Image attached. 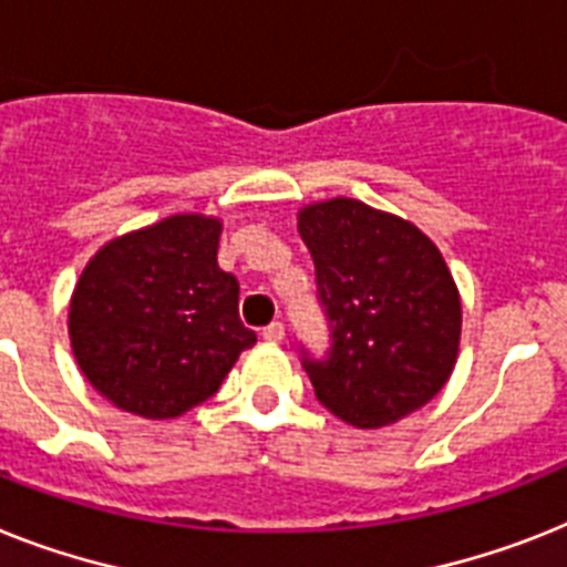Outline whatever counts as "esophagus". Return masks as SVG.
Here are the masks:
<instances>
[{"mask_svg":"<svg viewBox=\"0 0 567 567\" xmlns=\"http://www.w3.org/2000/svg\"><path fill=\"white\" fill-rule=\"evenodd\" d=\"M261 340H265V342H282L285 340L282 322H270V326L261 328Z\"/></svg>","mask_w":567,"mask_h":567,"instance_id":"1","label":"esophagus"}]
</instances>
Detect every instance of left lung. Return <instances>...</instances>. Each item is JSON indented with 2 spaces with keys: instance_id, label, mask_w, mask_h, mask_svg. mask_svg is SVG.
Instances as JSON below:
<instances>
[{
  "instance_id": "obj_1",
  "label": "left lung",
  "mask_w": 567,
  "mask_h": 567,
  "mask_svg": "<svg viewBox=\"0 0 567 567\" xmlns=\"http://www.w3.org/2000/svg\"><path fill=\"white\" fill-rule=\"evenodd\" d=\"M297 227L331 328L326 360L302 363L317 401L357 430L426 406L461 346V293L435 241L346 195L306 204Z\"/></svg>"
}]
</instances>
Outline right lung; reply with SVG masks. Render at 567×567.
<instances>
[{"label": "right lung", "instance_id": "right-lung-1", "mask_svg": "<svg viewBox=\"0 0 567 567\" xmlns=\"http://www.w3.org/2000/svg\"><path fill=\"white\" fill-rule=\"evenodd\" d=\"M221 218L178 213L106 241L69 302L80 372L123 412L169 421L218 392L256 342L218 268Z\"/></svg>", "mask_w": 567, "mask_h": 567}]
</instances>
